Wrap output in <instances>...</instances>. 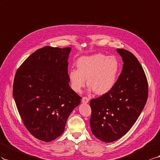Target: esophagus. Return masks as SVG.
I'll use <instances>...</instances> for the list:
<instances>
[{
    "label": "esophagus",
    "mask_w": 160,
    "mask_h": 160,
    "mask_svg": "<svg viewBox=\"0 0 160 160\" xmlns=\"http://www.w3.org/2000/svg\"><path fill=\"white\" fill-rule=\"evenodd\" d=\"M88 102H89V99H88V98L84 97H83L82 98V102H83V103L86 104V103H88Z\"/></svg>",
    "instance_id": "1"
}]
</instances>
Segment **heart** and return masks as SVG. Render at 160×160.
Instances as JSON below:
<instances>
[{
    "label": "heart",
    "instance_id": "heart-1",
    "mask_svg": "<svg viewBox=\"0 0 160 160\" xmlns=\"http://www.w3.org/2000/svg\"><path fill=\"white\" fill-rule=\"evenodd\" d=\"M78 70L69 72L71 87L76 92H80L86 84L98 95L108 93L115 86L119 72L120 64L114 56L97 53L82 57L77 61Z\"/></svg>",
    "mask_w": 160,
    "mask_h": 160
}]
</instances>
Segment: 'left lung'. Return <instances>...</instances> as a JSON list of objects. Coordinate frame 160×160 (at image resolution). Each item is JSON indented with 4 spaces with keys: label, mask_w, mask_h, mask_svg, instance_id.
I'll list each match as a JSON object with an SVG mask.
<instances>
[{
    "label": "left lung",
    "mask_w": 160,
    "mask_h": 160,
    "mask_svg": "<svg viewBox=\"0 0 160 160\" xmlns=\"http://www.w3.org/2000/svg\"><path fill=\"white\" fill-rule=\"evenodd\" d=\"M117 52L123 62L121 74L108 93L90 101L91 130L106 143L117 141L131 129L148 96V80L138 59L126 49Z\"/></svg>",
    "instance_id": "obj_1"
}]
</instances>
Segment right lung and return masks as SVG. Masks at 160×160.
<instances>
[{"label":"right lung","mask_w":160,"mask_h":160,"mask_svg":"<svg viewBox=\"0 0 160 160\" xmlns=\"http://www.w3.org/2000/svg\"><path fill=\"white\" fill-rule=\"evenodd\" d=\"M71 48L43 47L17 70L12 95L22 122L35 138L49 142L61 135L68 118L80 103L69 85Z\"/></svg>","instance_id":"right-lung-1"}]
</instances>
